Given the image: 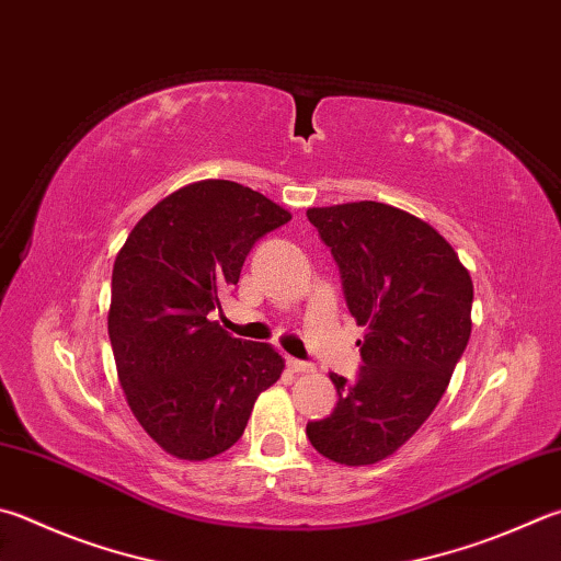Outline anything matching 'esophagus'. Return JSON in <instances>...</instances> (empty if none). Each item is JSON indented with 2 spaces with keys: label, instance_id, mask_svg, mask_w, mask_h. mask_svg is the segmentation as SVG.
I'll return each instance as SVG.
<instances>
[{
  "label": "esophagus",
  "instance_id": "1",
  "mask_svg": "<svg viewBox=\"0 0 561 561\" xmlns=\"http://www.w3.org/2000/svg\"><path fill=\"white\" fill-rule=\"evenodd\" d=\"M287 365L291 373H311L313 365L307 363V360H299V358H287Z\"/></svg>",
  "mask_w": 561,
  "mask_h": 561
}]
</instances>
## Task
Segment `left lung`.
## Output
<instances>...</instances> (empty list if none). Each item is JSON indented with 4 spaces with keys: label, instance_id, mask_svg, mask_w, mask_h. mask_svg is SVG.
I'll list each match as a JSON object with an SVG mask.
<instances>
[{
    "label": "left lung",
    "instance_id": "8db88e82",
    "mask_svg": "<svg viewBox=\"0 0 561 561\" xmlns=\"http://www.w3.org/2000/svg\"><path fill=\"white\" fill-rule=\"evenodd\" d=\"M339 264L365 339L355 380L331 373L333 412L307 424L311 446L345 466L394 454L439 404L471 335L473 282L430 222L385 203L309 208Z\"/></svg>",
    "mask_w": 561,
    "mask_h": 561
}]
</instances>
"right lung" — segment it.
Returning a JSON list of instances; mask_svg holds the SVG:
<instances>
[{"label":"right lung","mask_w":561,"mask_h":561,"mask_svg":"<svg viewBox=\"0 0 561 561\" xmlns=\"http://www.w3.org/2000/svg\"><path fill=\"white\" fill-rule=\"evenodd\" d=\"M291 216L236 181H198L157 203L112 267L107 333L127 404L161 449L186 461L228 451L282 355L210 321L254 242Z\"/></svg>","instance_id":"add662e5"}]
</instances>
